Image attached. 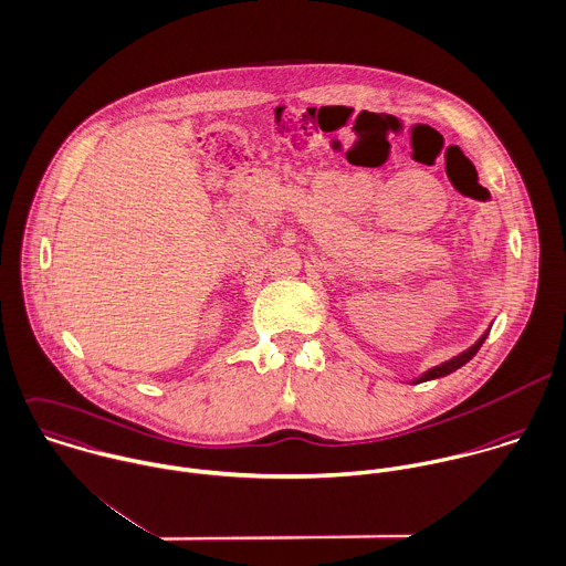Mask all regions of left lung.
I'll list each match as a JSON object with an SVG mask.
<instances>
[{
	"mask_svg": "<svg viewBox=\"0 0 566 566\" xmlns=\"http://www.w3.org/2000/svg\"><path fill=\"white\" fill-rule=\"evenodd\" d=\"M488 334L490 332H485L481 338H479V343L476 345H472L468 352H463V354H459L457 358H452V360H448V363H443V365H439V367H434V369H430L428 374H423V376L419 377L417 381H428V379H434V377H443L448 376V374H452V371H457V369H461L465 363H470L474 356H476V352L481 349V345L485 343V338H488Z\"/></svg>",
	"mask_w": 566,
	"mask_h": 566,
	"instance_id": "obj_1",
	"label": "left lung"
}]
</instances>
